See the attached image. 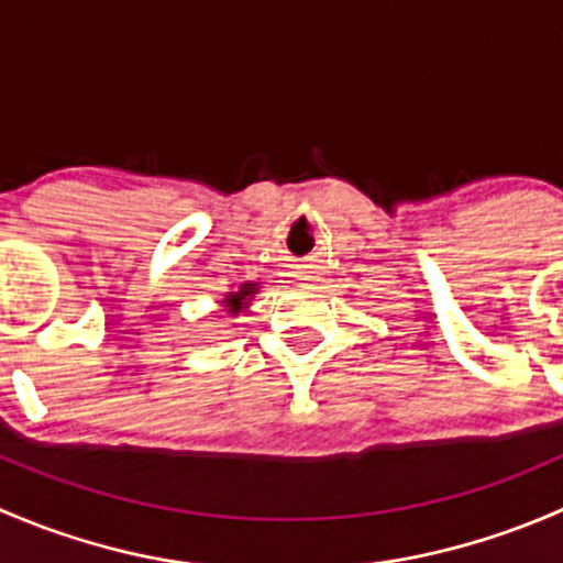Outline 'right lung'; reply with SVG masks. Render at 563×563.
Segmentation results:
<instances>
[{"label": "right lung", "mask_w": 563, "mask_h": 563, "mask_svg": "<svg viewBox=\"0 0 563 563\" xmlns=\"http://www.w3.org/2000/svg\"><path fill=\"white\" fill-rule=\"evenodd\" d=\"M255 288H258V283H242L240 291H229V294H225L223 302H225V308H229L231 316H240L242 310L247 308V302H250V299H253Z\"/></svg>", "instance_id": "right-lung-1"}]
</instances>
